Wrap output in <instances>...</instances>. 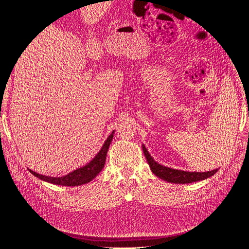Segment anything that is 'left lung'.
<instances>
[{
	"mask_svg": "<svg viewBox=\"0 0 249 249\" xmlns=\"http://www.w3.org/2000/svg\"><path fill=\"white\" fill-rule=\"evenodd\" d=\"M142 149L152 171L157 177H159L160 178L167 180V182H170V183L189 184L193 182H197V180L208 178L210 177H212L215 172H217V169L207 171V172H189V171L177 170L169 167H165L163 165L157 163L153 159L152 156L148 154L147 149L145 148L144 145H142Z\"/></svg>",
	"mask_w": 249,
	"mask_h": 249,
	"instance_id": "left-lung-1",
	"label": "left lung"
}]
</instances>
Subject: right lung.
<instances>
[{
    "instance_id": "add662e5",
    "label": "right lung",
    "mask_w": 249,
    "mask_h": 249,
    "mask_svg": "<svg viewBox=\"0 0 249 249\" xmlns=\"http://www.w3.org/2000/svg\"><path fill=\"white\" fill-rule=\"evenodd\" d=\"M113 134H114V132H112V134L107 138L106 142L104 143V145H103L102 149L100 150V153L97 154L91 161H90L87 165H85V166L71 171V173H69V175L61 177V178H53V177H47V176L39 175V173H36L32 170H30V172H31L33 176L44 180V182H49V183L55 184V185L72 186L73 187V186H80L83 184L89 183L90 180L93 179L104 168L105 162H106L108 148H109L110 143L113 139Z\"/></svg>"
}]
</instances>
